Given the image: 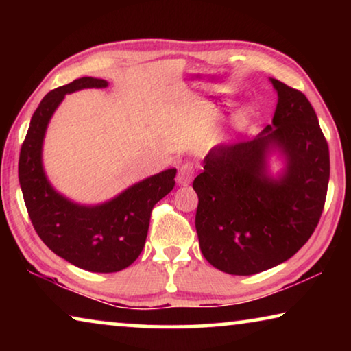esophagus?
I'll list each match as a JSON object with an SVG mask.
<instances>
[{
    "label": "esophagus",
    "mask_w": 351,
    "mask_h": 351,
    "mask_svg": "<svg viewBox=\"0 0 351 351\" xmlns=\"http://www.w3.org/2000/svg\"><path fill=\"white\" fill-rule=\"evenodd\" d=\"M193 164L192 162H186L182 164L180 170H178V176H176V182L178 184H182V186H186V184H190L193 180Z\"/></svg>",
    "instance_id": "1"
}]
</instances>
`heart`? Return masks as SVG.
<instances>
[{
  "mask_svg": "<svg viewBox=\"0 0 351 351\" xmlns=\"http://www.w3.org/2000/svg\"><path fill=\"white\" fill-rule=\"evenodd\" d=\"M249 114H251V112H249V108L246 106V108H241V110H239L234 114V117H232V123L235 127H243L245 125V123L247 122V119H249Z\"/></svg>",
  "mask_w": 351,
  "mask_h": 351,
  "instance_id": "b5f03b06",
  "label": "heart"
}]
</instances>
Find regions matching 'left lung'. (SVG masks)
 <instances>
[{
    "mask_svg": "<svg viewBox=\"0 0 351 351\" xmlns=\"http://www.w3.org/2000/svg\"><path fill=\"white\" fill-rule=\"evenodd\" d=\"M277 91L271 125L257 138L217 145L193 181L199 249L217 269L252 276L283 263L313 235L330 180V152L305 94L269 79ZM284 169L274 177L269 159Z\"/></svg>",
    "mask_w": 351,
    "mask_h": 351,
    "instance_id": "1",
    "label": "left lung"
}]
</instances>
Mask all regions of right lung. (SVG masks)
I'll list each match as a JSON object with an SVG mask.
<instances>
[{"mask_svg": "<svg viewBox=\"0 0 351 351\" xmlns=\"http://www.w3.org/2000/svg\"><path fill=\"white\" fill-rule=\"evenodd\" d=\"M108 82L82 77L47 93L31 119L21 145L19 180L29 218L45 245L77 268L117 272L139 257L153 206L175 187L176 169L145 178L102 204L85 206L52 187L43 169L46 128L66 94L106 88Z\"/></svg>", "mask_w": 351, "mask_h": 351, "instance_id": "1", "label": "right lung"}]
</instances>
